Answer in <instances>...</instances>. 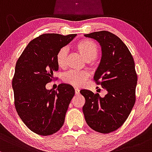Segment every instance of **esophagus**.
<instances>
[{
    "label": "esophagus",
    "instance_id": "esophagus-1",
    "mask_svg": "<svg viewBox=\"0 0 152 152\" xmlns=\"http://www.w3.org/2000/svg\"><path fill=\"white\" fill-rule=\"evenodd\" d=\"M75 92L76 95H79L80 94V90L78 89V88H75Z\"/></svg>",
    "mask_w": 152,
    "mask_h": 152
}]
</instances>
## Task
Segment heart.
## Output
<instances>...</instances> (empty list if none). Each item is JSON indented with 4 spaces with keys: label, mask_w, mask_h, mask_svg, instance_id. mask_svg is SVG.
Wrapping results in <instances>:
<instances>
[{
    "label": "heart",
    "mask_w": 152,
    "mask_h": 152,
    "mask_svg": "<svg viewBox=\"0 0 152 152\" xmlns=\"http://www.w3.org/2000/svg\"><path fill=\"white\" fill-rule=\"evenodd\" d=\"M77 50L83 56L85 61L90 62L94 60L98 55V46L94 41L90 39H83L79 41L75 44ZM67 49L62 47L59 49L56 54V62L57 66L60 68H64L66 66ZM88 73L86 71L72 70L64 74L62 80L67 84L74 87H80L88 79Z\"/></svg>",
    "instance_id": "obj_1"
}]
</instances>
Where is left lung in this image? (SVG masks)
<instances>
[{
    "instance_id": "obj_1",
    "label": "left lung",
    "mask_w": 152,
    "mask_h": 152,
    "mask_svg": "<svg viewBox=\"0 0 152 152\" xmlns=\"http://www.w3.org/2000/svg\"><path fill=\"white\" fill-rule=\"evenodd\" d=\"M85 37L100 43L102 57L95 73L94 80L108 93L81 90L85 103V119L92 129L102 134L117 130L129 117L136 101L137 75L130 51L116 35L107 31L93 32Z\"/></svg>"
}]
</instances>
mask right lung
<instances>
[{
  "label": "right lung",
  "instance_id": "add662e5",
  "mask_svg": "<svg viewBox=\"0 0 152 152\" xmlns=\"http://www.w3.org/2000/svg\"><path fill=\"white\" fill-rule=\"evenodd\" d=\"M76 35H40L31 41L17 60L12 80L15 108L22 121L35 134L52 135L64 124L74 88L60 84L57 90H47L46 85L59 69L57 52Z\"/></svg>",
  "mask_w": 152,
  "mask_h": 152
}]
</instances>
